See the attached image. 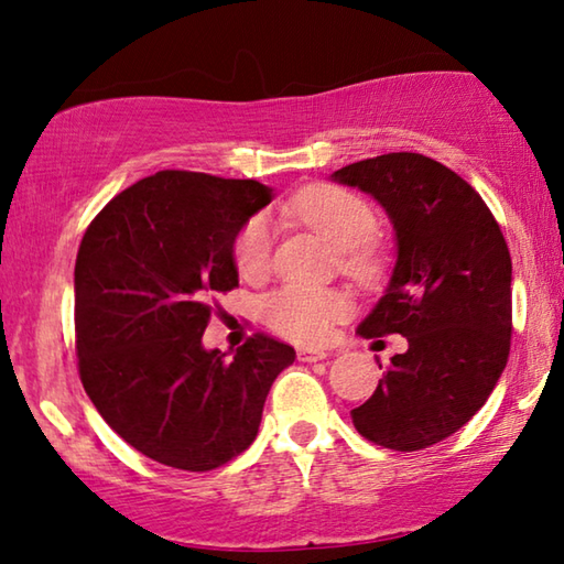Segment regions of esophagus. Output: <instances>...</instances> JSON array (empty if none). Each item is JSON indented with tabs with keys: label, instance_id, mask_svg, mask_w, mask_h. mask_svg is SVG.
Wrapping results in <instances>:
<instances>
[{
	"label": "esophagus",
	"instance_id": "1",
	"mask_svg": "<svg viewBox=\"0 0 564 564\" xmlns=\"http://www.w3.org/2000/svg\"><path fill=\"white\" fill-rule=\"evenodd\" d=\"M330 356L328 350H311V348H303L299 350V360L303 362H316V360H326Z\"/></svg>",
	"mask_w": 564,
	"mask_h": 564
}]
</instances>
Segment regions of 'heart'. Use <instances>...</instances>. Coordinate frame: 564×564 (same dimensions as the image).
<instances>
[{"label": "heart", "instance_id": "heart-1", "mask_svg": "<svg viewBox=\"0 0 564 564\" xmlns=\"http://www.w3.org/2000/svg\"><path fill=\"white\" fill-rule=\"evenodd\" d=\"M281 214L295 218L340 251L343 271L366 279L378 259L370 238L378 234V214L366 198L340 186H316L301 191L281 206ZM275 228L271 216L248 218L234 243V259L243 279H261L273 261ZM348 299L338 291H316L299 283L281 285L263 299V318L283 338L295 343H321L346 316Z\"/></svg>", "mask_w": 564, "mask_h": 564}]
</instances>
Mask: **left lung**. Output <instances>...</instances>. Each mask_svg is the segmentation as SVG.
<instances>
[{
	"label": "left lung",
	"instance_id": "8db88e82",
	"mask_svg": "<svg viewBox=\"0 0 564 564\" xmlns=\"http://www.w3.org/2000/svg\"><path fill=\"white\" fill-rule=\"evenodd\" d=\"M333 181L373 196L395 228L393 275L358 333L408 338L376 393L350 410L352 425L390 451H423L460 431L508 366V243L480 194L423 154L358 161Z\"/></svg>",
	"mask_w": 564,
	"mask_h": 564
}]
</instances>
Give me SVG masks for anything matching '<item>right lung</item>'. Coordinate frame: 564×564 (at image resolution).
Instances as JSON below:
<instances>
[{
  "label": "right lung",
  "instance_id": "right-lung-1",
  "mask_svg": "<svg viewBox=\"0 0 564 564\" xmlns=\"http://www.w3.org/2000/svg\"><path fill=\"white\" fill-rule=\"evenodd\" d=\"M271 188L159 171L111 198L74 265L79 378L94 408L161 465L206 473L256 441L295 350L265 333L234 358L204 348L214 295L238 285L234 243Z\"/></svg>",
  "mask_w": 564,
  "mask_h": 564
}]
</instances>
